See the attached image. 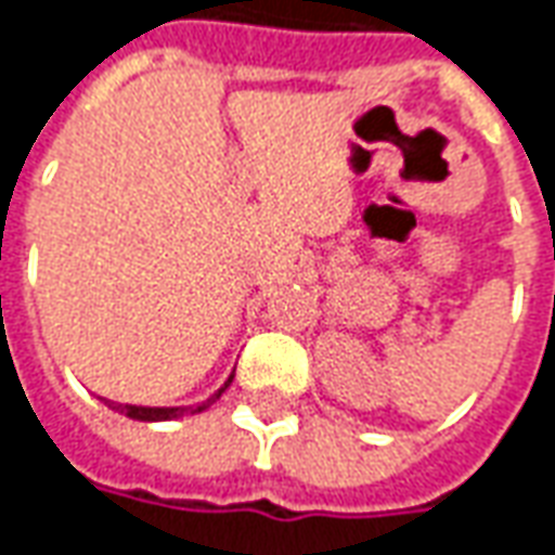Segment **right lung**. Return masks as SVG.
<instances>
[{
  "label": "right lung",
  "mask_w": 555,
  "mask_h": 555,
  "mask_svg": "<svg viewBox=\"0 0 555 555\" xmlns=\"http://www.w3.org/2000/svg\"><path fill=\"white\" fill-rule=\"evenodd\" d=\"M229 384H232V377L227 380V387ZM223 389H220V392H223ZM220 392H217L214 399H220ZM214 399L202 401V404H196V408H139V404H117V401H105V404H108V408H114V411H120V414L132 416V420L156 423V420H175V416H183V414H198V411H205L208 404H214Z\"/></svg>",
  "instance_id": "add662e5"
}]
</instances>
